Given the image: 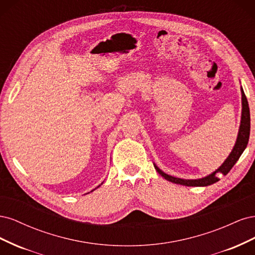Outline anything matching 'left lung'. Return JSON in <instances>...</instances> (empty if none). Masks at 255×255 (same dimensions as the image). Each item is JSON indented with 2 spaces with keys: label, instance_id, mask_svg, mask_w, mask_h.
Listing matches in <instances>:
<instances>
[{
  "label": "left lung",
  "instance_id": "obj_1",
  "mask_svg": "<svg viewBox=\"0 0 255 255\" xmlns=\"http://www.w3.org/2000/svg\"><path fill=\"white\" fill-rule=\"evenodd\" d=\"M242 100H243V112H242V121H241V128H239V132H238V137L236 143L234 145V148L231 152L229 157L225 160L217 170L210 174L208 176L203 177V179H199V180H183L179 179V177H174L171 175H168L165 172L160 170L159 168L155 166L156 171L165 177L166 180L169 182H172L175 184H180V185H185V186H208V185L214 184L216 182L219 181V176L220 175H227L231 169L233 168V166L236 164V161L238 158L241 157L243 154L244 150L246 149L247 144H248L249 141V136H250V110H249V104H248V100H247V97L245 95V92L242 88Z\"/></svg>",
  "mask_w": 255,
  "mask_h": 255
}]
</instances>
